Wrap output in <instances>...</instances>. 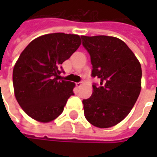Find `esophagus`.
<instances>
[{
	"instance_id": "1",
	"label": "esophagus",
	"mask_w": 157,
	"mask_h": 157,
	"mask_svg": "<svg viewBox=\"0 0 157 157\" xmlns=\"http://www.w3.org/2000/svg\"><path fill=\"white\" fill-rule=\"evenodd\" d=\"M82 83H83V82H78V83H76V86H77L78 87H80V86H81Z\"/></svg>"
}]
</instances>
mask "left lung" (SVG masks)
Here are the masks:
<instances>
[{
	"label": "left lung",
	"mask_w": 157,
	"mask_h": 157,
	"mask_svg": "<svg viewBox=\"0 0 157 157\" xmlns=\"http://www.w3.org/2000/svg\"><path fill=\"white\" fill-rule=\"evenodd\" d=\"M82 44L91 57L94 84L92 96L83 100L85 117L100 128H110L126 117L139 97L142 67L123 41L113 36H82Z\"/></svg>",
	"instance_id": "obj_1"
}]
</instances>
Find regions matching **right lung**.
I'll use <instances>...</instances> for the list:
<instances>
[{"label": "right lung", "instance_id": "obj_1", "mask_svg": "<svg viewBox=\"0 0 157 157\" xmlns=\"http://www.w3.org/2000/svg\"><path fill=\"white\" fill-rule=\"evenodd\" d=\"M80 44L78 35L47 34L21 52L13 70V86L17 102L29 117L49 122L63 113L75 84L59 78L61 64Z\"/></svg>", "mask_w": 157, "mask_h": 157}]
</instances>
